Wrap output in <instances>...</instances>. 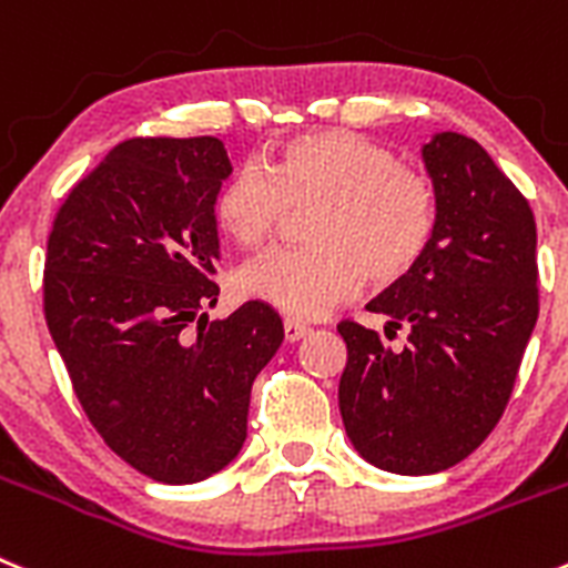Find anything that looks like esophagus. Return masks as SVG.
Instances as JSON below:
<instances>
[{"mask_svg": "<svg viewBox=\"0 0 568 568\" xmlns=\"http://www.w3.org/2000/svg\"><path fill=\"white\" fill-rule=\"evenodd\" d=\"M285 342H300V338H305L311 333V327L305 325V322H296V320H285Z\"/></svg>", "mask_w": 568, "mask_h": 568, "instance_id": "obj_1", "label": "esophagus"}]
</instances>
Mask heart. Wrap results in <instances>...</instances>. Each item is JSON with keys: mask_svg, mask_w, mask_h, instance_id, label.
Listing matches in <instances>:
<instances>
[{"mask_svg": "<svg viewBox=\"0 0 568 568\" xmlns=\"http://www.w3.org/2000/svg\"><path fill=\"white\" fill-rule=\"evenodd\" d=\"M291 210L305 219V248H280L237 274L248 300L314 320L373 285L415 272L437 235V190L426 173L397 162L369 136L344 129L280 142L268 171L243 164L212 199L219 230L254 252L277 237Z\"/></svg>", "mask_w": 568, "mask_h": 568, "instance_id": "b5f03b06", "label": "heart"}]
</instances>
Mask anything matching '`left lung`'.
I'll list each match as a JSON object with an SVG mask.
<instances>
[{"label": "left lung", "mask_w": 568, "mask_h": 568, "mask_svg": "<svg viewBox=\"0 0 568 568\" xmlns=\"http://www.w3.org/2000/svg\"><path fill=\"white\" fill-rule=\"evenodd\" d=\"M437 190V235L400 283L367 305L409 331L404 347L358 322L338 325L347 364L338 409L349 443L375 468L437 474L496 428L538 322L535 219L476 140L454 131L423 145Z\"/></svg>", "instance_id": "8db88e82"}]
</instances>
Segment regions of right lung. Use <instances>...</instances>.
Returning <instances> with one entry per match:
<instances>
[{"mask_svg":"<svg viewBox=\"0 0 568 568\" xmlns=\"http://www.w3.org/2000/svg\"><path fill=\"white\" fill-rule=\"evenodd\" d=\"M230 173L215 136L125 140L69 190L47 241L44 316L78 400L116 457L164 485L237 457L252 384L285 336L257 300L206 316L212 199Z\"/></svg>","mask_w":568,"mask_h":568,"instance_id":"add662e5","label":"right lung"}]
</instances>
